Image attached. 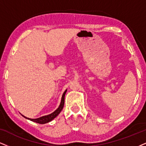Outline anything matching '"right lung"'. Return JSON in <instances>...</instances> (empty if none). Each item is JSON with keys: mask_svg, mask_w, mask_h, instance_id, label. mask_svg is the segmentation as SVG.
<instances>
[{"mask_svg": "<svg viewBox=\"0 0 146 146\" xmlns=\"http://www.w3.org/2000/svg\"><path fill=\"white\" fill-rule=\"evenodd\" d=\"M66 91H67V90H66V91H65V92L64 93V94H63V95H62V101H61V104H60V105H59V108L56 110L54 111V112L52 113V114H49V115H47V116H42V117H40V118H36V119H32V118H27V117L23 116V115H22V116L24 117V118H27V119L31 120V121L35 122V123H39V124H45V123H48V122L51 121V120L54 119V118H55L57 116H58V114H59V113H60V111L62 110L63 108H64V98H65V95H66Z\"/></svg>", "mask_w": 146, "mask_h": 146, "instance_id": "right-lung-1", "label": "right lung"}]
</instances>
